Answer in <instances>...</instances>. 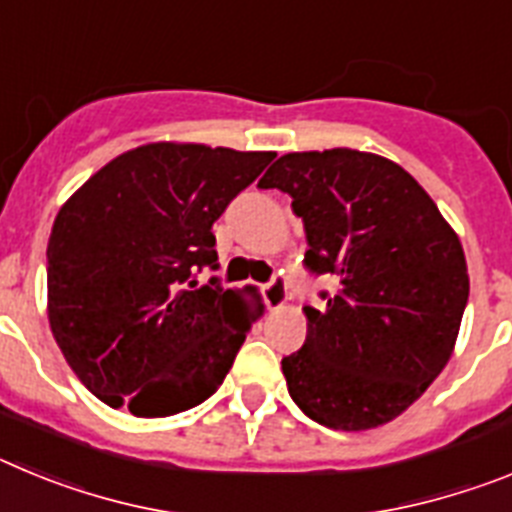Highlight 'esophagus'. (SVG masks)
<instances>
[{
  "mask_svg": "<svg viewBox=\"0 0 512 512\" xmlns=\"http://www.w3.org/2000/svg\"><path fill=\"white\" fill-rule=\"evenodd\" d=\"M261 295H264V302L269 310L284 307L287 305V279H284L282 274H277L271 282H266L264 287H261Z\"/></svg>",
  "mask_w": 512,
  "mask_h": 512,
  "instance_id": "obj_1",
  "label": "esophagus"
}]
</instances>
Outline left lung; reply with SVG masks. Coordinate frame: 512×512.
<instances>
[{
  "instance_id": "1",
  "label": "left lung",
  "mask_w": 512,
  "mask_h": 512,
  "mask_svg": "<svg viewBox=\"0 0 512 512\" xmlns=\"http://www.w3.org/2000/svg\"><path fill=\"white\" fill-rule=\"evenodd\" d=\"M302 217L305 266L336 277L307 305V338L282 359L307 418L336 431L390 423L451 359L469 300L459 235L408 171L377 153H287L259 182Z\"/></svg>"
}]
</instances>
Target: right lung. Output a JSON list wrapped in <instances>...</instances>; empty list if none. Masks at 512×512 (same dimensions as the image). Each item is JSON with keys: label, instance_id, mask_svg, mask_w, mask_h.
<instances>
[{"label": "right lung", "instance_id": "obj_1", "mask_svg": "<svg viewBox=\"0 0 512 512\" xmlns=\"http://www.w3.org/2000/svg\"><path fill=\"white\" fill-rule=\"evenodd\" d=\"M271 158L148 143L112 158L58 210L48 320L104 405L166 418L223 384L264 302L253 287L200 284L197 271L217 269L212 223Z\"/></svg>", "mask_w": 512, "mask_h": 512}]
</instances>
